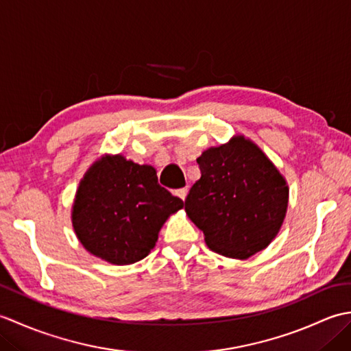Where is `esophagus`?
<instances>
[{
    "label": "esophagus",
    "mask_w": 351,
    "mask_h": 351,
    "mask_svg": "<svg viewBox=\"0 0 351 351\" xmlns=\"http://www.w3.org/2000/svg\"><path fill=\"white\" fill-rule=\"evenodd\" d=\"M187 193H189V189H180V190H176V196L185 200V197H187Z\"/></svg>",
    "instance_id": "esophagus-1"
}]
</instances>
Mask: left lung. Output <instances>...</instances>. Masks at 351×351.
Wrapping results in <instances>:
<instances>
[{
	"instance_id": "obj_1",
	"label": "left lung",
	"mask_w": 351,
	"mask_h": 351,
	"mask_svg": "<svg viewBox=\"0 0 351 351\" xmlns=\"http://www.w3.org/2000/svg\"><path fill=\"white\" fill-rule=\"evenodd\" d=\"M202 171L185 213L219 255L247 259L264 250L283 225L289 187L255 141L235 134L197 158Z\"/></svg>"
}]
</instances>
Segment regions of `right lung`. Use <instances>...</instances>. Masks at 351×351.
I'll use <instances>...</instances> for the list:
<instances>
[{
    "label": "right lung",
    "mask_w": 351,
    "mask_h": 351,
    "mask_svg": "<svg viewBox=\"0 0 351 351\" xmlns=\"http://www.w3.org/2000/svg\"><path fill=\"white\" fill-rule=\"evenodd\" d=\"M182 208V200L158 184L152 166L104 154L80 181L71 219L88 253L130 265L151 253L164 223Z\"/></svg>",
    "instance_id": "1"
}]
</instances>
